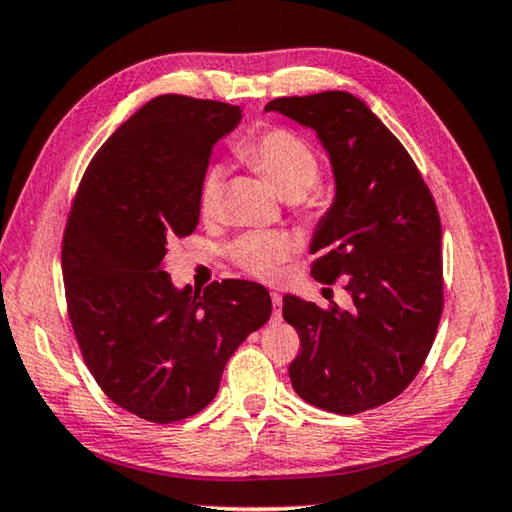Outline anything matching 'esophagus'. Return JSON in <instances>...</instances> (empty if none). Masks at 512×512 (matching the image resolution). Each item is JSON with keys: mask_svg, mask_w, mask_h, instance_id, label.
Segmentation results:
<instances>
[{"mask_svg": "<svg viewBox=\"0 0 512 512\" xmlns=\"http://www.w3.org/2000/svg\"><path fill=\"white\" fill-rule=\"evenodd\" d=\"M271 302H273V320L282 318V296L277 291H271Z\"/></svg>", "mask_w": 512, "mask_h": 512, "instance_id": "34e87169", "label": "esophagus"}]
</instances>
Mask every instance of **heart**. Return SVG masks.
<instances>
[{"label": "heart", "mask_w": 512, "mask_h": 512, "mask_svg": "<svg viewBox=\"0 0 512 512\" xmlns=\"http://www.w3.org/2000/svg\"><path fill=\"white\" fill-rule=\"evenodd\" d=\"M239 158L266 178L282 198H300L309 207L320 203V194L314 185L320 178V160L314 146L305 137L289 128H266L239 149ZM225 185V171L210 167L198 185V212L203 219H214L219 214ZM296 244L287 232H246L230 246V259L241 271L273 280L280 275L282 266L289 262Z\"/></svg>", "instance_id": "1"}]
</instances>
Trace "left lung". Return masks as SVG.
Instances as JSON below:
<instances>
[{
    "label": "left lung",
    "instance_id": "1",
    "mask_svg": "<svg viewBox=\"0 0 512 512\" xmlns=\"http://www.w3.org/2000/svg\"><path fill=\"white\" fill-rule=\"evenodd\" d=\"M266 110L314 128L332 158L336 201L311 244V275L343 282L354 302L345 311L284 296L282 316L300 336L291 384L329 413L375 409L411 384L436 339L445 302L436 201L409 151L354 94L280 97Z\"/></svg>",
    "mask_w": 512,
    "mask_h": 512
}]
</instances>
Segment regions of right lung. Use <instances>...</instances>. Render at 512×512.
Returning <instances> with one entry per match:
<instances>
[{"label":"right lung","instance_id":"right-lung-1","mask_svg":"<svg viewBox=\"0 0 512 512\" xmlns=\"http://www.w3.org/2000/svg\"><path fill=\"white\" fill-rule=\"evenodd\" d=\"M230 103L162 94L94 153L63 235L67 314L85 366L112 402L155 424L203 411L223 368L271 316L250 280L173 289L169 241L198 225L214 144L239 124Z\"/></svg>","mask_w":512,"mask_h":512}]
</instances>
